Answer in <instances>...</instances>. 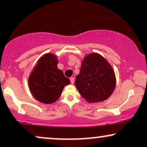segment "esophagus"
I'll use <instances>...</instances> for the list:
<instances>
[{
	"instance_id": "34e87169",
	"label": "esophagus",
	"mask_w": 147,
	"mask_h": 147,
	"mask_svg": "<svg viewBox=\"0 0 147 147\" xmlns=\"http://www.w3.org/2000/svg\"><path fill=\"white\" fill-rule=\"evenodd\" d=\"M74 82V78H72V80H71V82Z\"/></svg>"
}]
</instances>
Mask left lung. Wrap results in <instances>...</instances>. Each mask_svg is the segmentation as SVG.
I'll return each instance as SVG.
<instances>
[{"mask_svg": "<svg viewBox=\"0 0 147 147\" xmlns=\"http://www.w3.org/2000/svg\"><path fill=\"white\" fill-rule=\"evenodd\" d=\"M58 60L51 54H47L38 60L29 77V87L37 100L52 104L60 97L70 79L57 68Z\"/></svg>", "mask_w": 147, "mask_h": 147, "instance_id": "8db88e82", "label": "left lung"}]
</instances>
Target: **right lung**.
<instances>
[{
    "instance_id": "add662e5",
    "label": "right lung",
    "mask_w": 147,
    "mask_h": 147,
    "mask_svg": "<svg viewBox=\"0 0 147 147\" xmlns=\"http://www.w3.org/2000/svg\"><path fill=\"white\" fill-rule=\"evenodd\" d=\"M76 79L75 84L79 93L91 103L108 99L115 87V76L112 67L96 53L84 58Z\"/></svg>"
}]
</instances>
